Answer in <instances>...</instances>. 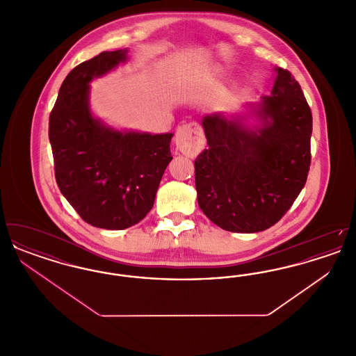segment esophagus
<instances>
[{
  "label": "esophagus",
  "instance_id": "obj_1",
  "mask_svg": "<svg viewBox=\"0 0 356 356\" xmlns=\"http://www.w3.org/2000/svg\"><path fill=\"white\" fill-rule=\"evenodd\" d=\"M176 147L180 152L188 157H193L203 149L204 135L203 129L199 124L192 122L179 127L176 137H175Z\"/></svg>",
  "mask_w": 356,
  "mask_h": 356
}]
</instances>
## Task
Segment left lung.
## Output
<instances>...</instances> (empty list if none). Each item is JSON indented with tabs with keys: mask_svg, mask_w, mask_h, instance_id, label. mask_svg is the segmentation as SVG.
Returning a JSON list of instances; mask_svg holds the SVG:
<instances>
[{
	"mask_svg": "<svg viewBox=\"0 0 356 356\" xmlns=\"http://www.w3.org/2000/svg\"><path fill=\"white\" fill-rule=\"evenodd\" d=\"M263 96L259 129L220 113L202 121L208 149L195 160L197 203L225 231L254 234L280 220L303 189L311 164L312 113L287 69Z\"/></svg>",
	"mask_w": 356,
	"mask_h": 356,
	"instance_id": "8db88e82",
	"label": "left lung"
}]
</instances>
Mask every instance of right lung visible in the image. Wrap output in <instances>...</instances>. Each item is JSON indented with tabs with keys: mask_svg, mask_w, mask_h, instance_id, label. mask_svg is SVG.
Listing matches in <instances>:
<instances>
[{
	"mask_svg": "<svg viewBox=\"0 0 356 356\" xmlns=\"http://www.w3.org/2000/svg\"><path fill=\"white\" fill-rule=\"evenodd\" d=\"M127 53L102 51L72 69L49 116L57 186L83 220L104 229L147 216L172 160V134L120 132L90 113L89 83L127 61Z\"/></svg>",
	"mask_w": 356,
	"mask_h": 356,
	"instance_id": "obj_1",
	"label": "right lung"
}]
</instances>
